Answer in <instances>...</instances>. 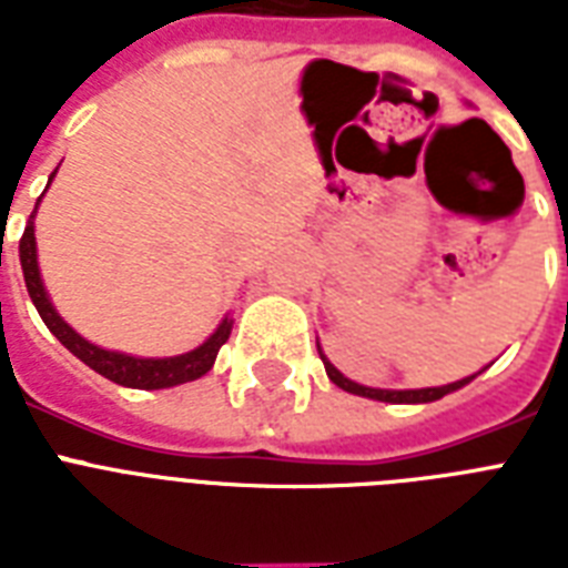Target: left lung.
<instances>
[{"mask_svg":"<svg viewBox=\"0 0 568 568\" xmlns=\"http://www.w3.org/2000/svg\"><path fill=\"white\" fill-rule=\"evenodd\" d=\"M321 354V347H318ZM321 359H324V368H327V377L336 383L338 388H345V392H351V395H363V397H372V400H386V404H427V400H439V397H445L448 392H454V388L466 386V383H471L475 377H466L459 379V383H448V386H436V388H406V392H388V388H368V386H359V383H354V379H347L345 374H338L333 365H329V359L324 354H321Z\"/></svg>","mask_w":568,"mask_h":568,"instance_id":"8db88e82","label":"left lung"}]
</instances>
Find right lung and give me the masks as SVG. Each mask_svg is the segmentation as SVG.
Instances as JSON below:
<instances>
[{"label": "right lung", "instance_id": "add662e5", "mask_svg": "<svg viewBox=\"0 0 568 568\" xmlns=\"http://www.w3.org/2000/svg\"><path fill=\"white\" fill-rule=\"evenodd\" d=\"M34 217V212H31ZM31 217L26 223V232L20 239V262H22V276H26V288H29L31 303L38 306L40 318L49 327V333L61 342V345L70 351L73 356H79L88 368H93L102 377H109L111 383H120V386L129 388H168L180 386V383H191V379L203 377L209 368L214 365V356L221 351V345L230 338L232 321L223 318V324L214 329L209 342L191 351V354L171 356V359H138V356L114 354V351H102V347L84 342L79 333L67 327L61 315L52 310L47 292H43V283H40L38 271V253H34V226H31Z\"/></svg>", "mask_w": 568, "mask_h": 568}]
</instances>
